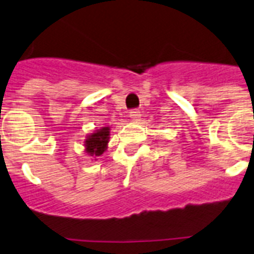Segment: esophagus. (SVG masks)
I'll use <instances>...</instances> for the list:
<instances>
[{
  "label": "esophagus",
  "instance_id": "esophagus-1",
  "mask_svg": "<svg viewBox=\"0 0 254 254\" xmlns=\"http://www.w3.org/2000/svg\"><path fill=\"white\" fill-rule=\"evenodd\" d=\"M129 116L131 120H138V119L140 118V111L139 110H131V111L129 112Z\"/></svg>",
  "mask_w": 254,
  "mask_h": 254
}]
</instances>
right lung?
Instances as JSON below:
<instances>
[{
    "mask_svg": "<svg viewBox=\"0 0 254 254\" xmlns=\"http://www.w3.org/2000/svg\"><path fill=\"white\" fill-rule=\"evenodd\" d=\"M110 139V127H101V129L96 130L94 133L89 134L85 139L84 145H85V152H87L89 156H101L103 152L107 148V143Z\"/></svg>",
    "mask_w": 254,
    "mask_h": 254,
    "instance_id": "obj_1",
    "label": "right lung"
}]
</instances>
